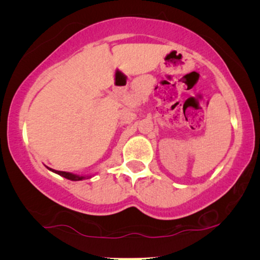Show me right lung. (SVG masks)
<instances>
[{"label": "right lung", "mask_w": 260, "mask_h": 260, "mask_svg": "<svg viewBox=\"0 0 260 260\" xmlns=\"http://www.w3.org/2000/svg\"><path fill=\"white\" fill-rule=\"evenodd\" d=\"M47 168H48V167H47ZM48 169L51 170V172L55 173V174H58V175L62 176V177H65V179H67V180H71V181H81V180L86 179V176H80V175H76V174H72V173H67V172H59V170H54V169H52V168H48ZM87 177H90V176H87Z\"/></svg>", "instance_id": "obj_1"}]
</instances>
